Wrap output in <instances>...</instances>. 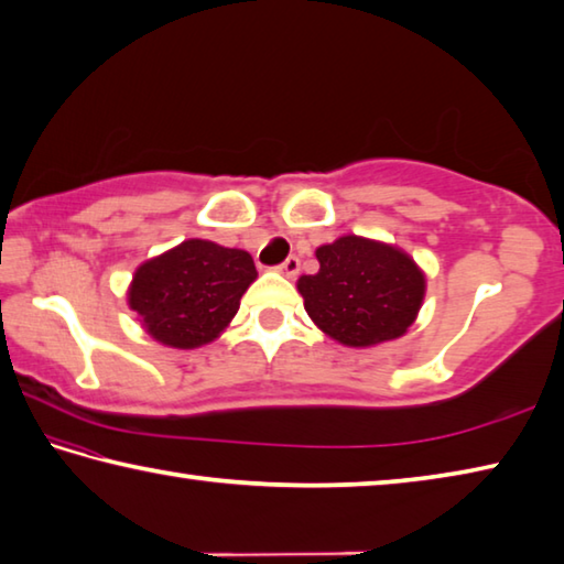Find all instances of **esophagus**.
Returning <instances> with one entry per match:
<instances>
[{
    "label": "esophagus",
    "instance_id": "1",
    "mask_svg": "<svg viewBox=\"0 0 564 564\" xmlns=\"http://www.w3.org/2000/svg\"><path fill=\"white\" fill-rule=\"evenodd\" d=\"M276 272L284 274V276H294V274L300 272V260L294 254L288 257V260H284L280 267H276Z\"/></svg>",
    "mask_w": 564,
    "mask_h": 564
}]
</instances>
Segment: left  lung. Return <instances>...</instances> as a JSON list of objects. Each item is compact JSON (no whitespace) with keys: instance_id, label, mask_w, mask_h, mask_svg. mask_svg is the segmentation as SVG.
Segmentation results:
<instances>
[{"instance_id":"1","label":"left lung","mask_w":564,"mask_h":564,"mask_svg":"<svg viewBox=\"0 0 564 564\" xmlns=\"http://www.w3.org/2000/svg\"><path fill=\"white\" fill-rule=\"evenodd\" d=\"M319 272L297 290L310 319L344 347L367 349L403 337L426 297V274L401 247L341 235L317 247Z\"/></svg>"}]
</instances>
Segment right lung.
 <instances>
[{
    "label": "right lung",
    "instance_id": "add662e5",
    "mask_svg": "<svg viewBox=\"0 0 564 564\" xmlns=\"http://www.w3.org/2000/svg\"><path fill=\"white\" fill-rule=\"evenodd\" d=\"M254 280L250 252L191 237L138 264L128 284V307L158 344L197 349L230 327Z\"/></svg>",
    "mask_w": 564,
    "mask_h": 564
}]
</instances>
